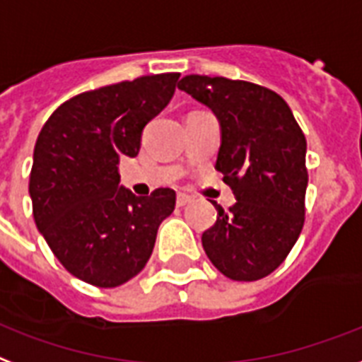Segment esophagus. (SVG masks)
<instances>
[{
	"instance_id": "obj_1",
	"label": "esophagus",
	"mask_w": 362,
	"mask_h": 362,
	"mask_svg": "<svg viewBox=\"0 0 362 362\" xmlns=\"http://www.w3.org/2000/svg\"><path fill=\"white\" fill-rule=\"evenodd\" d=\"M192 202V196L185 194V192H177V206L183 207L187 206V204H190Z\"/></svg>"
}]
</instances>
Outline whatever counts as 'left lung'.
<instances>
[{"instance_id":"1","label":"left lung","mask_w":362,"mask_h":362,"mask_svg":"<svg viewBox=\"0 0 362 362\" xmlns=\"http://www.w3.org/2000/svg\"><path fill=\"white\" fill-rule=\"evenodd\" d=\"M179 90L211 109L221 124L215 168L236 196L202 234L213 266L234 281L276 270L304 226L306 137L285 100L270 88L225 77L187 75Z\"/></svg>"}]
</instances>
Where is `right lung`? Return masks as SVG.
I'll use <instances>...</instances> for the list:
<instances>
[{"label": "right lung", "instance_id": "obj_1", "mask_svg": "<svg viewBox=\"0 0 362 362\" xmlns=\"http://www.w3.org/2000/svg\"><path fill=\"white\" fill-rule=\"evenodd\" d=\"M179 74L145 75L71 98L39 132L30 173L33 219L69 274L119 287L145 268L158 226L175 207L172 189L136 196L119 160L172 100Z\"/></svg>", "mask_w": 362, "mask_h": 362}]
</instances>
